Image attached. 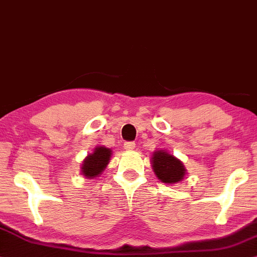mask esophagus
I'll list each match as a JSON object with an SVG mask.
<instances>
[{
  "label": "esophagus",
  "instance_id": "1",
  "mask_svg": "<svg viewBox=\"0 0 257 257\" xmlns=\"http://www.w3.org/2000/svg\"><path fill=\"white\" fill-rule=\"evenodd\" d=\"M135 148V142H125L124 144V149L126 151H133Z\"/></svg>",
  "mask_w": 257,
  "mask_h": 257
}]
</instances>
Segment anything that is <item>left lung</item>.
Masks as SVG:
<instances>
[{
	"mask_svg": "<svg viewBox=\"0 0 257 257\" xmlns=\"http://www.w3.org/2000/svg\"><path fill=\"white\" fill-rule=\"evenodd\" d=\"M151 162L153 171L161 183L168 185L180 183L186 174L183 162L165 149L153 152Z\"/></svg>",
	"mask_w": 257,
	"mask_h": 257,
	"instance_id": "8db88e82",
	"label": "left lung"
}]
</instances>
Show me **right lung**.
<instances>
[{
  "label": "right lung",
  "mask_w": 257,
  "mask_h": 257,
  "mask_svg": "<svg viewBox=\"0 0 257 257\" xmlns=\"http://www.w3.org/2000/svg\"><path fill=\"white\" fill-rule=\"evenodd\" d=\"M112 151L104 146H97L92 153L87 154L83 160L80 172L87 179H95L99 177L110 162Z\"/></svg>",
  "instance_id": "obj_1"
}]
</instances>
